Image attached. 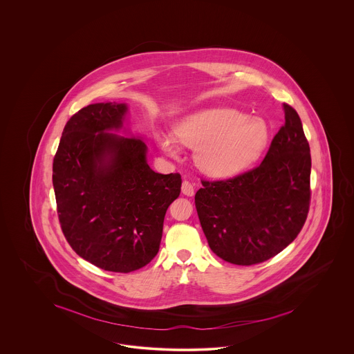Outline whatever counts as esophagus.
Here are the masks:
<instances>
[{
	"label": "esophagus",
	"instance_id": "esophagus-1",
	"mask_svg": "<svg viewBox=\"0 0 354 354\" xmlns=\"http://www.w3.org/2000/svg\"><path fill=\"white\" fill-rule=\"evenodd\" d=\"M182 192L184 193L185 196H193L194 187H193L192 183L188 182V180H184L182 184Z\"/></svg>",
	"mask_w": 354,
	"mask_h": 354
}]
</instances>
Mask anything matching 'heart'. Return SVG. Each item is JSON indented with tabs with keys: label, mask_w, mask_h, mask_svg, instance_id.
<instances>
[{
	"label": "heart",
	"mask_w": 354,
	"mask_h": 354,
	"mask_svg": "<svg viewBox=\"0 0 354 354\" xmlns=\"http://www.w3.org/2000/svg\"><path fill=\"white\" fill-rule=\"evenodd\" d=\"M175 139L196 148V162L212 176H230L241 171L263 149L268 138L266 123L248 118L231 107L206 109L182 119L174 129ZM162 148L175 154L176 142L161 133Z\"/></svg>",
	"instance_id": "1"
}]
</instances>
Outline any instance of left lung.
<instances>
[{"mask_svg":"<svg viewBox=\"0 0 354 354\" xmlns=\"http://www.w3.org/2000/svg\"><path fill=\"white\" fill-rule=\"evenodd\" d=\"M262 162L234 178L205 180L194 204L209 247L230 263L250 266L275 257L300 234L310 207V147L297 111Z\"/></svg>","mask_w":354,"mask_h":354,"instance_id":"8db88e82","label":"left lung"}]
</instances>
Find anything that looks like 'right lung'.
<instances>
[{
    "mask_svg": "<svg viewBox=\"0 0 354 354\" xmlns=\"http://www.w3.org/2000/svg\"><path fill=\"white\" fill-rule=\"evenodd\" d=\"M124 104H92L64 126L53 160L57 213L76 254L97 268L131 272L160 250L163 219L180 194V174L163 175L147 163L138 138L120 129Z\"/></svg>",
    "mask_w": 354,
    "mask_h": 354,
    "instance_id": "add662e5",
    "label": "right lung"
}]
</instances>
